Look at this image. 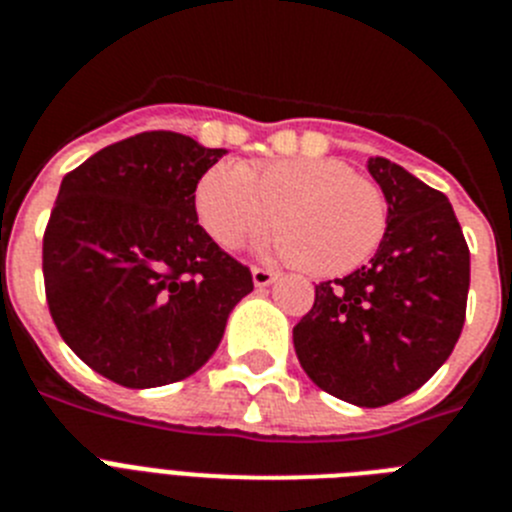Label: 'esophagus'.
<instances>
[{"label":"esophagus","instance_id":"1","mask_svg":"<svg viewBox=\"0 0 512 512\" xmlns=\"http://www.w3.org/2000/svg\"><path fill=\"white\" fill-rule=\"evenodd\" d=\"M251 274H253V284H256V287H269L271 282H274V279H277V271H271V269H261V266H253L251 269Z\"/></svg>","mask_w":512,"mask_h":512}]
</instances>
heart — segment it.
I'll return each mask as SVG.
<instances>
[{"label": "heart", "mask_w": 512, "mask_h": 512, "mask_svg": "<svg viewBox=\"0 0 512 512\" xmlns=\"http://www.w3.org/2000/svg\"><path fill=\"white\" fill-rule=\"evenodd\" d=\"M194 212L212 241L233 251L271 225L266 251L318 277H343L372 259L387 230L377 184L336 158H282L256 166L220 161L194 189Z\"/></svg>", "instance_id": "1"}]
</instances>
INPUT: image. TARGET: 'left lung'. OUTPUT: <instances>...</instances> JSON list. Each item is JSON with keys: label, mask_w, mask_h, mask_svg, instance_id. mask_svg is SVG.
Masks as SVG:
<instances>
[{"label": "left lung", "mask_w": 512, "mask_h": 512, "mask_svg": "<svg viewBox=\"0 0 512 512\" xmlns=\"http://www.w3.org/2000/svg\"><path fill=\"white\" fill-rule=\"evenodd\" d=\"M387 200L374 259L348 277L315 284L295 325L307 377L359 408H382L423 387L464 328L469 248L449 197L387 158L366 164Z\"/></svg>", "instance_id": "1"}]
</instances>
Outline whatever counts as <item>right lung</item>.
Listing matches in <instances>:
<instances>
[{
	"instance_id": "add662e5",
	"label": "right lung",
	"mask_w": 512,
	"mask_h": 512,
	"mask_svg": "<svg viewBox=\"0 0 512 512\" xmlns=\"http://www.w3.org/2000/svg\"><path fill=\"white\" fill-rule=\"evenodd\" d=\"M225 148L151 130L102 148L63 176L43 235L45 300L87 366L146 390L215 354L253 289L197 223L194 189Z\"/></svg>"
}]
</instances>
